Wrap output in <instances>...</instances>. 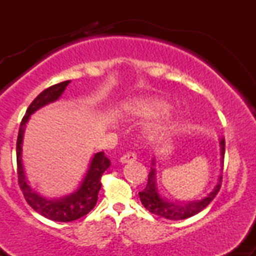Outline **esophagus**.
Returning a JSON list of instances; mask_svg holds the SVG:
<instances>
[{
	"label": "esophagus",
	"instance_id": "1",
	"mask_svg": "<svg viewBox=\"0 0 256 256\" xmlns=\"http://www.w3.org/2000/svg\"><path fill=\"white\" fill-rule=\"evenodd\" d=\"M136 161V155L134 152H128V154L122 155V158H119L120 164H128V162H134Z\"/></svg>",
	"mask_w": 256,
	"mask_h": 256
}]
</instances>
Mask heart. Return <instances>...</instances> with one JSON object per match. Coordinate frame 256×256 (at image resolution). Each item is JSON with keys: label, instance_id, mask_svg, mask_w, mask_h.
I'll return each instance as SVG.
<instances>
[{"label": "heart", "instance_id": "heart-1", "mask_svg": "<svg viewBox=\"0 0 256 256\" xmlns=\"http://www.w3.org/2000/svg\"><path fill=\"white\" fill-rule=\"evenodd\" d=\"M124 110L128 114L134 116H154L161 113H165L171 108L167 101L158 98H142L131 100L122 106ZM166 130L165 124L150 125L146 128V137L149 140H156L161 137Z\"/></svg>", "mask_w": 256, "mask_h": 256}]
</instances>
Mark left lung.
I'll list each match as a JSON object with an SVG mask.
<instances>
[{"label": "left lung", "instance_id": "obj_1", "mask_svg": "<svg viewBox=\"0 0 256 256\" xmlns=\"http://www.w3.org/2000/svg\"><path fill=\"white\" fill-rule=\"evenodd\" d=\"M220 146V174L216 180V184L214 185L212 192L207 194V196L198 201H174V200H168L160 192L158 184V176H156V158L155 156L152 158V167L150 172L148 176V183L144 190H142L138 195L142 204L144 206L149 212H152L155 216H161V218L170 219V220H183L190 216H195L204 210L208 204L212 202V200L216 198L218 194L220 185H222V165H224V154H225V140L222 138L219 140Z\"/></svg>", "mask_w": 256, "mask_h": 256}]
</instances>
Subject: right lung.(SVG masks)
Listing matches in <instances>:
<instances>
[{"label": "right lung", "instance_id": "add662e5", "mask_svg": "<svg viewBox=\"0 0 256 256\" xmlns=\"http://www.w3.org/2000/svg\"><path fill=\"white\" fill-rule=\"evenodd\" d=\"M71 80H64L61 83L52 85L48 88L36 98L32 101L26 110L25 116L22 118L20 124L19 134L16 140V164H18V177H19L20 189L22 190L24 198L32 210H34L38 214L43 216L44 218L54 220V222H68L77 220L85 214H88L95 207L98 202V192L101 189V177L106 170L110 166V161L104 156V152H98L92 155L90 162L88 165L86 172L84 173L83 178L79 182L74 190L67 195L61 198H46L34 189L28 183L26 172L22 162V143L26 125L30 120L32 114L36 113L40 108L46 107L49 104L58 101L62 96L64 91L66 90L67 85Z\"/></svg>", "mask_w": 256, "mask_h": 256}]
</instances>
